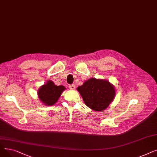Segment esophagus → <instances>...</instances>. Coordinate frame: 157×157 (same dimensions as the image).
Listing matches in <instances>:
<instances>
[{
  "mask_svg": "<svg viewBox=\"0 0 157 157\" xmlns=\"http://www.w3.org/2000/svg\"><path fill=\"white\" fill-rule=\"evenodd\" d=\"M69 88L71 89V90H75L76 89V86L74 85H69Z\"/></svg>",
  "mask_w": 157,
  "mask_h": 157,
  "instance_id": "1",
  "label": "esophagus"
}]
</instances>
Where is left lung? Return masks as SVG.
<instances>
[{"mask_svg": "<svg viewBox=\"0 0 157 157\" xmlns=\"http://www.w3.org/2000/svg\"><path fill=\"white\" fill-rule=\"evenodd\" d=\"M85 104L92 110H105L114 100L116 90L108 80L96 79L86 80L77 88Z\"/></svg>", "mask_w": 157, "mask_h": 157, "instance_id": "obj_1", "label": "left lung"}]
</instances>
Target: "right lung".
<instances>
[{
    "instance_id": "right-lung-1",
    "label": "right lung",
    "mask_w": 157,
    "mask_h": 157,
    "mask_svg": "<svg viewBox=\"0 0 157 157\" xmlns=\"http://www.w3.org/2000/svg\"><path fill=\"white\" fill-rule=\"evenodd\" d=\"M65 89L64 86H57L55 85L53 81L48 80L37 90L38 98L44 105H53L59 100Z\"/></svg>"
}]
</instances>
